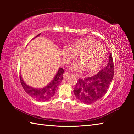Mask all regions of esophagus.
I'll list each match as a JSON object with an SVG mask.
<instances>
[{
  "mask_svg": "<svg viewBox=\"0 0 134 134\" xmlns=\"http://www.w3.org/2000/svg\"><path fill=\"white\" fill-rule=\"evenodd\" d=\"M69 76H70V73H69V72H65L64 74H63V77H64V79L68 78L69 77Z\"/></svg>",
  "mask_w": 134,
  "mask_h": 134,
  "instance_id": "1",
  "label": "esophagus"
}]
</instances>
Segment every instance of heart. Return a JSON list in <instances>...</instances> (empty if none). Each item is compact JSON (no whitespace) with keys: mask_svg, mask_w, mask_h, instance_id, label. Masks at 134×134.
<instances>
[{"mask_svg":"<svg viewBox=\"0 0 134 134\" xmlns=\"http://www.w3.org/2000/svg\"><path fill=\"white\" fill-rule=\"evenodd\" d=\"M63 57L67 61L77 55L79 63L70 66L74 71H79L81 67L84 71L93 72L99 69L106 57V49L103 45L91 38H82L76 40L69 47L63 49Z\"/></svg>","mask_w":134,"mask_h":134,"instance_id":"1","label":"heart"}]
</instances>
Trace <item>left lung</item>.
Returning a JSON list of instances; mask_svg holds the SVG:
<instances>
[{
  "mask_svg": "<svg viewBox=\"0 0 134 134\" xmlns=\"http://www.w3.org/2000/svg\"><path fill=\"white\" fill-rule=\"evenodd\" d=\"M113 74V62L110 54L108 64L96 75L79 79L73 90L76 98L85 104H92L97 101L107 92Z\"/></svg>",
  "mask_w": 134,
  "mask_h": 134,
  "instance_id": "8db88e82",
  "label": "left lung"
}]
</instances>
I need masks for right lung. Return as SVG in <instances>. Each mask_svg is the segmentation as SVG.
I'll return each mask as SVG.
<instances>
[{
    "mask_svg": "<svg viewBox=\"0 0 134 134\" xmlns=\"http://www.w3.org/2000/svg\"><path fill=\"white\" fill-rule=\"evenodd\" d=\"M41 34V33L39 34L34 38L40 36ZM64 72V70L61 67L59 68L58 71L57 72L52 81L43 88H38H38L31 87L25 82L21 75H20V81H21V85L25 91L31 97L38 102H45L48 100L49 99H51V97L55 94L58 85H60L63 79V75Z\"/></svg>",
    "mask_w": 134,
    "mask_h": 134,
    "instance_id": "1",
    "label": "right lung"
}]
</instances>
